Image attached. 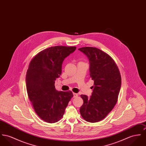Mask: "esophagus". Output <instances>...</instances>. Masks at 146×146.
Masks as SVG:
<instances>
[{
	"label": "esophagus",
	"instance_id": "1",
	"mask_svg": "<svg viewBox=\"0 0 146 146\" xmlns=\"http://www.w3.org/2000/svg\"><path fill=\"white\" fill-rule=\"evenodd\" d=\"M78 97V94H77V93H73V97L76 98V97Z\"/></svg>",
	"mask_w": 146,
	"mask_h": 146
}]
</instances>
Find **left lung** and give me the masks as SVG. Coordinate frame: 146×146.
Here are the masks:
<instances>
[{"label": "left lung", "mask_w": 146, "mask_h": 146, "mask_svg": "<svg viewBox=\"0 0 146 146\" xmlns=\"http://www.w3.org/2000/svg\"><path fill=\"white\" fill-rule=\"evenodd\" d=\"M90 60V77L94 81L92 96L80 95L83 104L80 113L86 121L95 123L103 119L117 103L121 87L119 69L108 54L94 47L79 48Z\"/></svg>", "instance_id": "1"}]
</instances>
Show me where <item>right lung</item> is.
Here are the masks:
<instances>
[{
    "label": "right lung",
    "mask_w": 146,
    "mask_h": 146,
    "mask_svg": "<svg viewBox=\"0 0 146 146\" xmlns=\"http://www.w3.org/2000/svg\"><path fill=\"white\" fill-rule=\"evenodd\" d=\"M76 49V46H52L38 53L29 63L26 75L27 93L35 112L46 122L59 121L73 97L70 90H56L54 84L62 73L63 60Z\"/></svg>",
    "instance_id": "1"
}]
</instances>
